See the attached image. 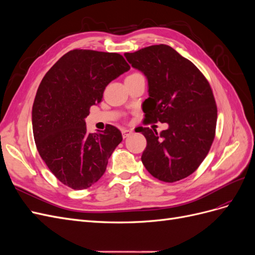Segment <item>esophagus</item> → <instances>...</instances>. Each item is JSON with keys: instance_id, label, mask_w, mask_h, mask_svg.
Listing matches in <instances>:
<instances>
[{"instance_id": "34e87169", "label": "esophagus", "mask_w": 255, "mask_h": 255, "mask_svg": "<svg viewBox=\"0 0 255 255\" xmlns=\"http://www.w3.org/2000/svg\"><path fill=\"white\" fill-rule=\"evenodd\" d=\"M133 134V130L129 129V128H123L122 129V137L123 138H127L128 136H130Z\"/></svg>"}]
</instances>
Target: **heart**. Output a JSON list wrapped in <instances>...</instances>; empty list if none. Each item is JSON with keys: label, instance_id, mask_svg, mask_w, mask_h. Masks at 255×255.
Segmentation results:
<instances>
[{"label": "heart", "instance_id": "obj_1", "mask_svg": "<svg viewBox=\"0 0 255 255\" xmlns=\"http://www.w3.org/2000/svg\"><path fill=\"white\" fill-rule=\"evenodd\" d=\"M135 74H136V73H135Z\"/></svg>", "mask_w": 255, "mask_h": 255}]
</instances>
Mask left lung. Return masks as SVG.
Masks as SVG:
<instances>
[{
	"instance_id": "left-lung-1",
	"label": "left lung",
	"mask_w": 255,
	"mask_h": 255,
	"mask_svg": "<svg viewBox=\"0 0 255 255\" xmlns=\"http://www.w3.org/2000/svg\"><path fill=\"white\" fill-rule=\"evenodd\" d=\"M125 56L148 81L145 120L168 123L159 134L155 128H139L146 139L142 164L159 181L185 179L197 170L214 141L217 106L210 84L190 60L166 44Z\"/></svg>"
}]
</instances>
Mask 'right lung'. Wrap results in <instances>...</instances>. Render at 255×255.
<instances>
[{
    "label": "right lung",
    "mask_w": 255,
    "mask_h": 255,
    "mask_svg": "<svg viewBox=\"0 0 255 255\" xmlns=\"http://www.w3.org/2000/svg\"><path fill=\"white\" fill-rule=\"evenodd\" d=\"M129 70L118 53L72 50L56 61L38 87L32 111L37 150L51 172L68 187L82 190L100 180L121 141L109 125L89 133L85 118L105 87Z\"/></svg>",
    "instance_id": "1"
}]
</instances>
